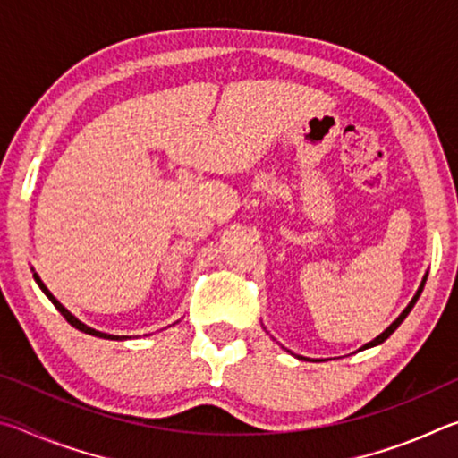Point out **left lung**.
Instances as JSON below:
<instances>
[{
  "label": "left lung",
  "mask_w": 458,
  "mask_h": 458,
  "mask_svg": "<svg viewBox=\"0 0 458 458\" xmlns=\"http://www.w3.org/2000/svg\"><path fill=\"white\" fill-rule=\"evenodd\" d=\"M426 276H428V275H424V278H422V283H420V286H418V291H416V294H414V297H412V301H410V303H408V307L404 309V311H402L400 313V317H398V319L396 321H394L392 325H390V327H387L384 333H379V335L374 339V341H369V344H366V345H363L361 347V350H368V347H376V345H379V344H384V341L387 339V337H390L392 335V333L394 331H396L398 327H400V323L402 321H404L406 319V317H408V313L410 311H412V307L416 305V301H418V297H420V293H422V289H424V283H426ZM297 358L299 360H307L309 361V358H303V355H297Z\"/></svg>",
  "instance_id": "left-lung-1"
}]
</instances>
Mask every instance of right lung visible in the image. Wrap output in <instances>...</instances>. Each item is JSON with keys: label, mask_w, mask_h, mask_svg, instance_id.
<instances>
[{"label": "right lung", "mask_w": 458, "mask_h": 458, "mask_svg": "<svg viewBox=\"0 0 458 458\" xmlns=\"http://www.w3.org/2000/svg\"><path fill=\"white\" fill-rule=\"evenodd\" d=\"M34 281L38 283V286H40L42 289V293L46 294V297H48L50 301H52V305L58 309V311L62 313V317H64V319L72 325V327H76L79 331H82V333H89V335H95V337H100V339H117V341H123V339H129L127 335H111V333H103V331H97V329H92V327H89V325H84L82 321H79L76 319V317L68 311V309L60 303V301L54 297V294L48 291V286H46L44 283H42V278L38 276L36 273H34Z\"/></svg>", "instance_id": "1"}]
</instances>
